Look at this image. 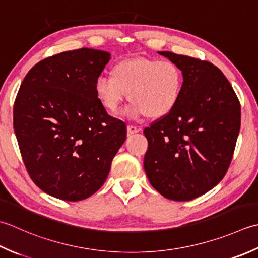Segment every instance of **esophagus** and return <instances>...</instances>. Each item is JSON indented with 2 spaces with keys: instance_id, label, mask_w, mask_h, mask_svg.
Here are the masks:
<instances>
[{
  "instance_id": "obj_1",
  "label": "esophagus",
  "mask_w": 258,
  "mask_h": 258,
  "mask_svg": "<svg viewBox=\"0 0 258 258\" xmlns=\"http://www.w3.org/2000/svg\"><path fill=\"white\" fill-rule=\"evenodd\" d=\"M140 129L138 127H136V125H133V124H128L127 125V133L128 135H134V134H137L139 133Z\"/></svg>"
}]
</instances>
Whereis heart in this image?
I'll return each mask as SVG.
<instances>
[{
	"label": "heart",
	"instance_id": "obj_1",
	"mask_svg": "<svg viewBox=\"0 0 258 258\" xmlns=\"http://www.w3.org/2000/svg\"><path fill=\"white\" fill-rule=\"evenodd\" d=\"M183 75L179 66L170 60H122L112 67L111 77L100 76L94 91L110 112L118 111L127 97L131 101L124 114L136 119L147 114L152 119L170 113L179 101Z\"/></svg>",
	"mask_w": 258,
	"mask_h": 258
}]
</instances>
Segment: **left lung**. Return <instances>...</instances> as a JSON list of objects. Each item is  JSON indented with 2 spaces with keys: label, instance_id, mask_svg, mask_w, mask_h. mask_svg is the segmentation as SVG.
I'll return each instance as SVG.
<instances>
[{
  "label": "left lung",
  "instance_id": "8db88e82",
  "mask_svg": "<svg viewBox=\"0 0 258 258\" xmlns=\"http://www.w3.org/2000/svg\"><path fill=\"white\" fill-rule=\"evenodd\" d=\"M158 53L179 66L183 85L175 109L144 130V167L162 196L187 202L209 191L227 172L240 129V103L213 63Z\"/></svg>",
  "mask_w": 258,
  "mask_h": 258
}]
</instances>
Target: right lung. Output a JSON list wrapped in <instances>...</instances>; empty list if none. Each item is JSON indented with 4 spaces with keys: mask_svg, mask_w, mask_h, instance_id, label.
Listing matches in <instances>:
<instances>
[{
    "mask_svg": "<svg viewBox=\"0 0 258 258\" xmlns=\"http://www.w3.org/2000/svg\"><path fill=\"white\" fill-rule=\"evenodd\" d=\"M110 60L82 48L46 57L21 83L13 128L31 179L50 196L79 202L106 181L127 128L109 115L94 82Z\"/></svg>",
    "mask_w": 258,
    "mask_h": 258,
    "instance_id": "right-lung-1",
    "label": "right lung"
}]
</instances>
